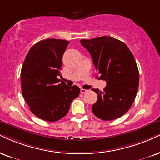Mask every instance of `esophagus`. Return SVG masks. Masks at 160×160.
Returning <instances> with one entry per match:
<instances>
[{"instance_id": "1", "label": "esophagus", "mask_w": 160, "mask_h": 160, "mask_svg": "<svg viewBox=\"0 0 160 160\" xmlns=\"http://www.w3.org/2000/svg\"><path fill=\"white\" fill-rule=\"evenodd\" d=\"M88 90H87V89H84V88H81V89H80V92L82 93V94H84V93L88 92Z\"/></svg>"}]
</instances>
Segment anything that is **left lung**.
Instances as JSON below:
<instances>
[{
	"instance_id": "8db88e82",
	"label": "left lung",
	"mask_w": 160,
	"mask_h": 160,
	"mask_svg": "<svg viewBox=\"0 0 160 160\" xmlns=\"http://www.w3.org/2000/svg\"><path fill=\"white\" fill-rule=\"evenodd\" d=\"M80 42L91 54L99 78L107 83L103 92L92 89L98 94L92 112L105 121L122 117L132 106L139 87V70L132 52L123 42L108 36Z\"/></svg>"
}]
</instances>
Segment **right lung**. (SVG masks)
<instances>
[{
    "instance_id": "add662e5",
    "label": "right lung",
    "mask_w": 160,
    "mask_h": 160,
    "mask_svg": "<svg viewBox=\"0 0 160 160\" xmlns=\"http://www.w3.org/2000/svg\"><path fill=\"white\" fill-rule=\"evenodd\" d=\"M69 41L40 40L30 48L22 66V94L30 111L42 120L55 122L65 117L71 102L80 94L77 86L68 87L61 77L62 58Z\"/></svg>"
}]
</instances>
